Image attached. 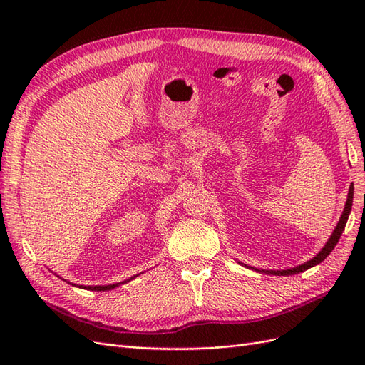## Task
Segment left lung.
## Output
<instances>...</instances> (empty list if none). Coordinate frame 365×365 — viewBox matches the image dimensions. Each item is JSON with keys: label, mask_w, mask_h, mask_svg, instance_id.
Wrapping results in <instances>:
<instances>
[{"label": "left lung", "mask_w": 365, "mask_h": 365, "mask_svg": "<svg viewBox=\"0 0 365 365\" xmlns=\"http://www.w3.org/2000/svg\"><path fill=\"white\" fill-rule=\"evenodd\" d=\"M351 204H353V185H350L344 210H342V215H341V217H339V220H338V224H336V227H335V230H334V233L330 235V237L327 239L326 245L322 248V251H319V252L317 254V256L312 257L311 260L304 262L303 264H298V267H295V268H291V269H280V271H279V269H277V271H274V269H257V268H252V267H250V268L254 269V271H257V272L269 274V275H294V274H298V272H303V271H306V269H309V268H314L315 264H319V263H322V262L329 256L330 252H332V250L336 247L338 240H339V237H341V235H342V231H344V228H346L349 215H350V212H351ZM242 264H244V263H242ZM244 267H247V264H244ZM247 268H248V267H247Z\"/></svg>", "instance_id": "obj_1"}]
</instances>
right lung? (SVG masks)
I'll return each mask as SVG.
<instances>
[{"mask_svg": "<svg viewBox=\"0 0 365 365\" xmlns=\"http://www.w3.org/2000/svg\"><path fill=\"white\" fill-rule=\"evenodd\" d=\"M137 277V275H134V277H130V279H128V280H125V282H121V283H114V284H103V286H79V288H83V289H88V291H111V289H114V288H117V286H120V284H123V283H128V282H130V280H134ZM76 286V284H74Z\"/></svg>", "mask_w": 365, "mask_h": 365, "instance_id": "1", "label": "right lung"}]
</instances>
